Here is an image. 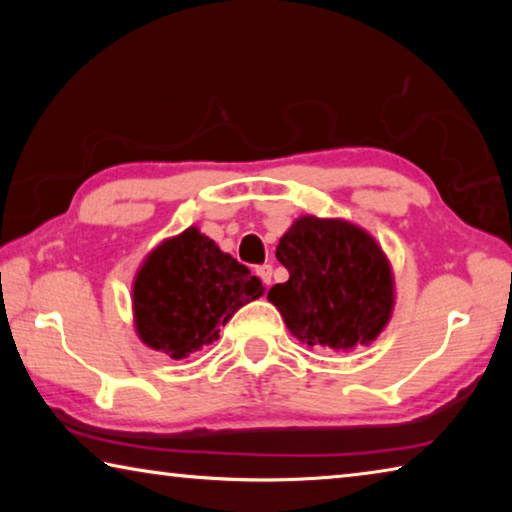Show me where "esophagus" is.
<instances>
[{
	"instance_id": "esophagus-1",
	"label": "esophagus",
	"mask_w": 512,
	"mask_h": 512,
	"mask_svg": "<svg viewBox=\"0 0 512 512\" xmlns=\"http://www.w3.org/2000/svg\"><path fill=\"white\" fill-rule=\"evenodd\" d=\"M257 277L262 280L264 287H271V277H273V266L271 264H264L257 268Z\"/></svg>"
}]
</instances>
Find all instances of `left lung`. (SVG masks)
Returning a JSON list of instances; mask_svg holds the SVG:
<instances>
[{"instance_id": "8db88e82", "label": "left lung", "mask_w": 512, "mask_h": 512, "mask_svg": "<svg viewBox=\"0 0 512 512\" xmlns=\"http://www.w3.org/2000/svg\"><path fill=\"white\" fill-rule=\"evenodd\" d=\"M275 257L289 280L275 284L268 300L300 343L350 352L384 332L395 307V275L368 230L305 214L280 237Z\"/></svg>"}]
</instances>
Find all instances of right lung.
<instances>
[{"instance_id":"1","label":"right lung","mask_w":512,"mask_h":512,"mask_svg":"<svg viewBox=\"0 0 512 512\" xmlns=\"http://www.w3.org/2000/svg\"><path fill=\"white\" fill-rule=\"evenodd\" d=\"M262 282L192 225L144 257L133 280V325L146 348L187 359L219 339Z\"/></svg>"}]
</instances>
